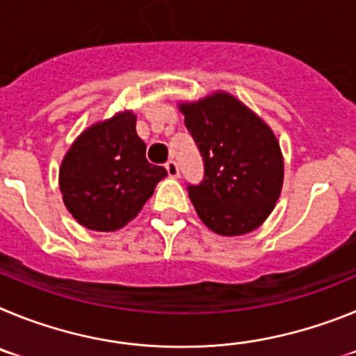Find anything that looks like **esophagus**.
I'll list each match as a JSON object with an SVG mask.
<instances>
[{"label":"esophagus","mask_w":356,"mask_h":356,"mask_svg":"<svg viewBox=\"0 0 356 356\" xmlns=\"http://www.w3.org/2000/svg\"><path fill=\"white\" fill-rule=\"evenodd\" d=\"M165 169H168V175L172 176V178H176V176L180 175V169H178V163H176V160H168L165 162Z\"/></svg>","instance_id":"esophagus-1"}]
</instances>
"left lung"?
<instances>
[{
  "label": "left lung",
  "mask_w": 356,
  "mask_h": 356,
  "mask_svg": "<svg viewBox=\"0 0 356 356\" xmlns=\"http://www.w3.org/2000/svg\"><path fill=\"white\" fill-rule=\"evenodd\" d=\"M180 110L205 165L203 180L187 185L200 219L226 237L259 228L284 184V159L271 128L226 92Z\"/></svg>",
  "instance_id": "obj_1"
}]
</instances>
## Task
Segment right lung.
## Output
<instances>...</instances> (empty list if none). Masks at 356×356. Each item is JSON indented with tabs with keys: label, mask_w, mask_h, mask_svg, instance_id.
Returning <instances> with one entry per match:
<instances>
[{
	"label": "right lung",
	"mask_w": 356,
	"mask_h": 356,
	"mask_svg": "<svg viewBox=\"0 0 356 356\" xmlns=\"http://www.w3.org/2000/svg\"><path fill=\"white\" fill-rule=\"evenodd\" d=\"M135 115L121 112L87 128L60 165V191L71 216L96 232H114L131 221L155 185L168 176L146 159Z\"/></svg>",
	"instance_id": "add662e5"
}]
</instances>
